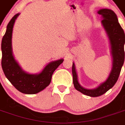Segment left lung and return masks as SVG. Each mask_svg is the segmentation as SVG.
Returning a JSON list of instances; mask_svg holds the SVG:
<instances>
[{"label": "left lung", "mask_w": 125, "mask_h": 125, "mask_svg": "<svg viewBox=\"0 0 125 125\" xmlns=\"http://www.w3.org/2000/svg\"><path fill=\"white\" fill-rule=\"evenodd\" d=\"M99 15H102V25L105 29L109 37L111 44V50L113 55V69L108 79L99 86L95 89H86L82 87L78 81L75 65H72V75L74 87L79 92L91 97L100 96L107 92L114 86L121 73V68L125 61L124 45L125 35L123 29L118 23L116 15L112 10L104 9L98 11Z\"/></svg>", "instance_id": "left-lung-1"}]
</instances>
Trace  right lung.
I'll return each mask as SVG.
<instances>
[{
	"instance_id": "add662e5",
	"label": "right lung",
	"mask_w": 125,
	"mask_h": 125,
	"mask_svg": "<svg viewBox=\"0 0 125 125\" xmlns=\"http://www.w3.org/2000/svg\"><path fill=\"white\" fill-rule=\"evenodd\" d=\"M19 15V14L15 15L10 21L2 39V68L7 78L19 92L27 94H37L49 86L54 71L63 60L50 62L39 74H29L25 72L15 61L11 45L12 28Z\"/></svg>"
}]
</instances>
